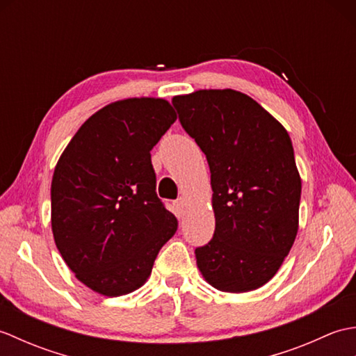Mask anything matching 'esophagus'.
Segmentation results:
<instances>
[{"label":"esophagus","instance_id":"obj_1","mask_svg":"<svg viewBox=\"0 0 356 356\" xmlns=\"http://www.w3.org/2000/svg\"><path fill=\"white\" fill-rule=\"evenodd\" d=\"M185 207H186V203H185L184 199H179L177 202H174V211H176V214H177L179 217L184 216Z\"/></svg>","mask_w":356,"mask_h":356}]
</instances>
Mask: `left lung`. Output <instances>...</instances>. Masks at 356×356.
<instances>
[{
  "label": "left lung",
  "mask_w": 356,
  "mask_h": 356,
  "mask_svg": "<svg viewBox=\"0 0 356 356\" xmlns=\"http://www.w3.org/2000/svg\"><path fill=\"white\" fill-rule=\"evenodd\" d=\"M172 105L211 171L216 231L195 249L200 274L223 292L259 289L277 274L298 231L301 179L289 134L231 88L174 96Z\"/></svg>",
  "instance_id": "1"
}]
</instances>
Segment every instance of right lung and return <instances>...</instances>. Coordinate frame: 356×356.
I'll list each match as a JSON object with an SVG mask.
<instances>
[{
    "label": "right lung",
    "mask_w": 356,
    "mask_h": 356,
    "mask_svg": "<svg viewBox=\"0 0 356 356\" xmlns=\"http://www.w3.org/2000/svg\"><path fill=\"white\" fill-rule=\"evenodd\" d=\"M176 119L161 97L111 102L81 125L55 166L53 238L74 277L105 297L139 289L177 231L149 154Z\"/></svg>",
    "instance_id": "1"
}]
</instances>
